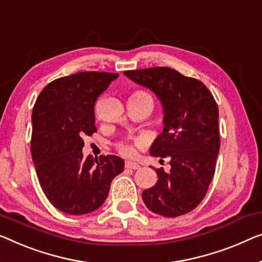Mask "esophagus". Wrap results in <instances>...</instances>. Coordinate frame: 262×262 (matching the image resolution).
<instances>
[{
    "label": "esophagus",
    "instance_id": "esophagus-1",
    "mask_svg": "<svg viewBox=\"0 0 262 262\" xmlns=\"http://www.w3.org/2000/svg\"><path fill=\"white\" fill-rule=\"evenodd\" d=\"M124 167H126V168H129V169H139L140 168V166L138 165V163H135L133 161L124 162Z\"/></svg>",
    "mask_w": 262,
    "mask_h": 262
}]
</instances>
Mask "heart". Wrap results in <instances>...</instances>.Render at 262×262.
Masks as SVG:
<instances>
[{
    "label": "heart",
    "instance_id": "obj_1",
    "mask_svg": "<svg viewBox=\"0 0 262 262\" xmlns=\"http://www.w3.org/2000/svg\"><path fill=\"white\" fill-rule=\"evenodd\" d=\"M132 95H148L147 93L141 92V91H138L135 92L134 94H132ZM118 150L120 151L122 155H126V156H129L134 154V148H133L130 144L128 143H119L118 146Z\"/></svg>",
    "mask_w": 262,
    "mask_h": 262
}]
</instances>
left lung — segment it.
Returning a JSON list of instances; mask_svg holds the SVG:
<instances>
[{"instance_id":"1","label":"left lung","mask_w":262,"mask_h":262,"mask_svg":"<svg viewBox=\"0 0 262 262\" xmlns=\"http://www.w3.org/2000/svg\"><path fill=\"white\" fill-rule=\"evenodd\" d=\"M124 75L156 94L163 107V132L150 154L170 158V170L156 168L158 181L142 192L144 205L167 217L192 212L205 198L220 149L219 109L209 89L168 67L126 70Z\"/></svg>"}]
</instances>
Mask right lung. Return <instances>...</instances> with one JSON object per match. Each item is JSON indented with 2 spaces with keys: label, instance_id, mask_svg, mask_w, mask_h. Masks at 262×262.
<instances>
[{
  "label": "right lung",
  "instance_id": "obj_1",
  "mask_svg": "<svg viewBox=\"0 0 262 262\" xmlns=\"http://www.w3.org/2000/svg\"><path fill=\"white\" fill-rule=\"evenodd\" d=\"M119 74L81 72L50 82L33 108L30 150L41 188L55 208L70 215L96 210L122 173L116 155L83 158V136L95 127L94 107Z\"/></svg>",
  "mask_w": 262,
  "mask_h": 262
}]
</instances>
